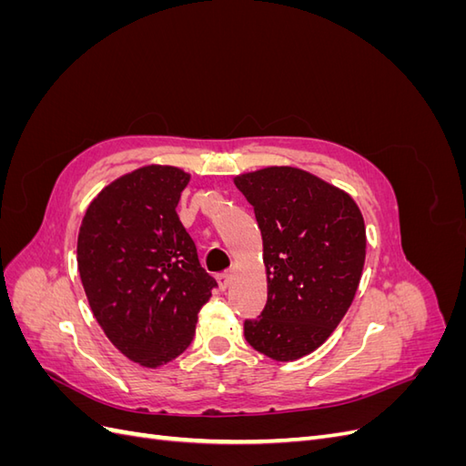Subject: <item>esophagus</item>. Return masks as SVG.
<instances>
[{
  "label": "esophagus",
  "mask_w": 466,
  "mask_h": 466,
  "mask_svg": "<svg viewBox=\"0 0 466 466\" xmlns=\"http://www.w3.org/2000/svg\"><path fill=\"white\" fill-rule=\"evenodd\" d=\"M231 278H233V274H231L229 270L218 274V284H219V289H221V291H225V289H228V288L231 286Z\"/></svg>",
  "instance_id": "obj_1"
}]
</instances>
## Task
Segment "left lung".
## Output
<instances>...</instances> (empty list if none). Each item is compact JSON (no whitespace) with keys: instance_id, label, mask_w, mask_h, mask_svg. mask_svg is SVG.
Returning a JSON list of instances; mask_svg holds the SVG:
<instances>
[{"instance_id":"obj_1","label":"left lung","mask_w":466,"mask_h":466,"mask_svg":"<svg viewBox=\"0 0 466 466\" xmlns=\"http://www.w3.org/2000/svg\"><path fill=\"white\" fill-rule=\"evenodd\" d=\"M262 233L268 301L245 320L247 342L276 361L315 351L356 298L365 223L344 190L295 167L235 177Z\"/></svg>"}]
</instances>
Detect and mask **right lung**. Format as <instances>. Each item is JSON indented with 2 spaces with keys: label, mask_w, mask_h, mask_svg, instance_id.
Returning a JSON list of instances; mask_svg holds the SVG:
<instances>
[{
  "label": "right lung",
  "mask_w": 466,
  "mask_h": 466,
  "mask_svg": "<svg viewBox=\"0 0 466 466\" xmlns=\"http://www.w3.org/2000/svg\"><path fill=\"white\" fill-rule=\"evenodd\" d=\"M190 175L147 165L96 194L77 237V268L91 311L134 363L159 368L185 351L218 284L200 266L177 216Z\"/></svg>",
  "instance_id": "add662e5"
}]
</instances>
